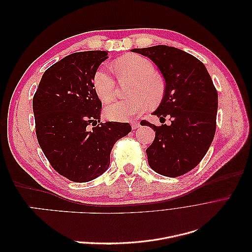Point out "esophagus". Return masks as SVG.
<instances>
[{"instance_id": "obj_1", "label": "esophagus", "mask_w": 252, "mask_h": 252, "mask_svg": "<svg viewBox=\"0 0 252 252\" xmlns=\"http://www.w3.org/2000/svg\"><path fill=\"white\" fill-rule=\"evenodd\" d=\"M140 126H141L140 122H138V121H135V122H131V127H132V129H136V128H139Z\"/></svg>"}]
</instances>
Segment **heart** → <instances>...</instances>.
I'll list each match as a JSON object with an SVG mask.
<instances>
[{"label": "heart", "instance_id": "1", "mask_svg": "<svg viewBox=\"0 0 252 252\" xmlns=\"http://www.w3.org/2000/svg\"><path fill=\"white\" fill-rule=\"evenodd\" d=\"M121 81L133 80L128 100L114 101L105 109L106 117L113 121H127L147 110L150 104L162 100L165 91L163 79L156 73L150 60L140 55H127L119 58L113 64ZM94 88L103 103H108L116 95L117 81L105 66L94 75Z\"/></svg>", "mask_w": 252, "mask_h": 252}]
</instances>
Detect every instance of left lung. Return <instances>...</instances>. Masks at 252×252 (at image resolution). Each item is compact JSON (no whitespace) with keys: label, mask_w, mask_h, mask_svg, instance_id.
<instances>
[{"label":"left lung","mask_w":252,"mask_h":252,"mask_svg":"<svg viewBox=\"0 0 252 252\" xmlns=\"http://www.w3.org/2000/svg\"><path fill=\"white\" fill-rule=\"evenodd\" d=\"M131 51L149 58L165 80L164 96L155 116L169 117L170 125H146L156 131L147 148L148 164L156 172L177 178L199 164L213 141L218 93L205 65L179 48L157 45Z\"/></svg>","instance_id":"left-lung-1"}]
</instances>
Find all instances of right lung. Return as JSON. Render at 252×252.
Segmentation results:
<instances>
[{
  "label": "right lung",
  "mask_w": 252,
  "mask_h": 252,
  "mask_svg": "<svg viewBox=\"0 0 252 252\" xmlns=\"http://www.w3.org/2000/svg\"><path fill=\"white\" fill-rule=\"evenodd\" d=\"M107 55L91 50L65 57L44 72L33 96L40 147L53 169L72 182L103 174L113 145L131 131L128 123L100 122L102 102L93 81Z\"/></svg>",
  "instance_id": "1"
}]
</instances>
